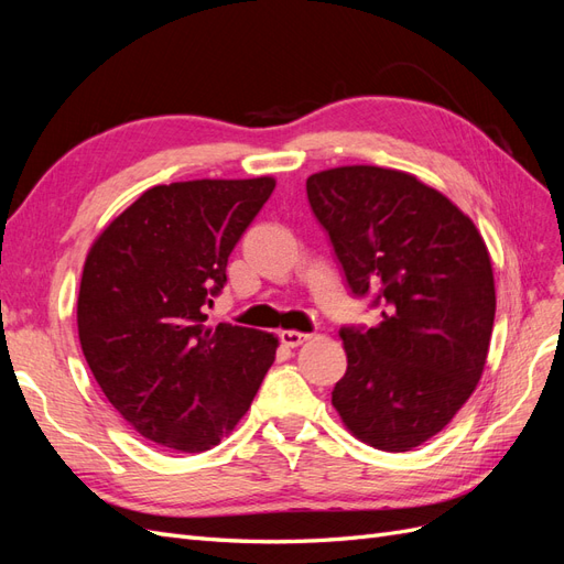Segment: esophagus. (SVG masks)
<instances>
[{"label": "esophagus", "instance_id": "esophagus-1", "mask_svg": "<svg viewBox=\"0 0 564 564\" xmlns=\"http://www.w3.org/2000/svg\"><path fill=\"white\" fill-rule=\"evenodd\" d=\"M313 334H303V332H294V329H284L280 332V340L286 348H299L305 340H311Z\"/></svg>", "mask_w": 564, "mask_h": 564}]
</instances>
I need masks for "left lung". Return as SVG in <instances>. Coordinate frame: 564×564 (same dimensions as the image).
<instances>
[{
  "mask_svg": "<svg viewBox=\"0 0 564 564\" xmlns=\"http://www.w3.org/2000/svg\"><path fill=\"white\" fill-rule=\"evenodd\" d=\"M305 191L352 294H377L383 317L340 329L348 369L332 404L365 445L414 449L482 377L497 313L489 249L447 195L400 169H324Z\"/></svg>",
  "mask_w": 564,
  "mask_h": 564,
  "instance_id": "1",
  "label": "left lung"
}]
</instances>
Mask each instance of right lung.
Returning <instances> with one entry per match:
<instances>
[{
	"label": "right lung",
	"mask_w": 564,
	"mask_h": 564,
	"mask_svg": "<svg viewBox=\"0 0 564 564\" xmlns=\"http://www.w3.org/2000/svg\"><path fill=\"white\" fill-rule=\"evenodd\" d=\"M272 191V176L155 185L87 253L77 296L82 352L119 416L158 447H216L275 362V334L212 327L204 313Z\"/></svg>",
	"instance_id": "right-lung-1"
}]
</instances>
